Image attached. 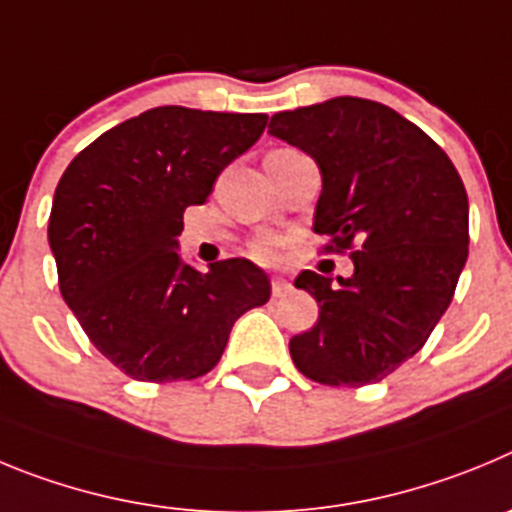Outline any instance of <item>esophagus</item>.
Instances as JSON below:
<instances>
[{
  "label": "esophagus",
  "instance_id": "34e87169",
  "mask_svg": "<svg viewBox=\"0 0 512 512\" xmlns=\"http://www.w3.org/2000/svg\"><path fill=\"white\" fill-rule=\"evenodd\" d=\"M290 290H293V285H290L288 280H283V278H275V280H273V298L288 296Z\"/></svg>",
  "mask_w": 512,
  "mask_h": 512
}]
</instances>
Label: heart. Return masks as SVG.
<instances>
[{
	"label": "heart",
	"mask_w": 512,
	"mask_h": 512,
	"mask_svg": "<svg viewBox=\"0 0 512 512\" xmlns=\"http://www.w3.org/2000/svg\"><path fill=\"white\" fill-rule=\"evenodd\" d=\"M252 252H255V257H260V260H273V255H275V250L270 242H257L255 250Z\"/></svg>",
	"instance_id": "b5f03b06"
}]
</instances>
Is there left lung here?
I'll list each match as a JSON object with an SVG mask.
<instances>
[{
    "instance_id": "1",
    "label": "left lung",
    "mask_w": 512,
    "mask_h": 512,
    "mask_svg": "<svg viewBox=\"0 0 512 512\" xmlns=\"http://www.w3.org/2000/svg\"><path fill=\"white\" fill-rule=\"evenodd\" d=\"M270 135L321 170L313 232L349 252L354 273L303 270L319 321L290 339L298 372L362 388L398 370L449 308L469 252V201L449 155L395 109L357 96L280 112Z\"/></svg>"
}]
</instances>
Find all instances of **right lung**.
Listing matches in <instances>:
<instances>
[{"label": "right lung", "mask_w": 512, "mask_h": 512, "mask_svg": "<svg viewBox=\"0 0 512 512\" xmlns=\"http://www.w3.org/2000/svg\"><path fill=\"white\" fill-rule=\"evenodd\" d=\"M265 114L155 107L84 147L58 181L48 242L61 296L96 349L142 382L214 370L234 321L270 298L250 260L199 273L178 255L183 211L206 204Z\"/></svg>", "instance_id": "add662e5"}]
</instances>
